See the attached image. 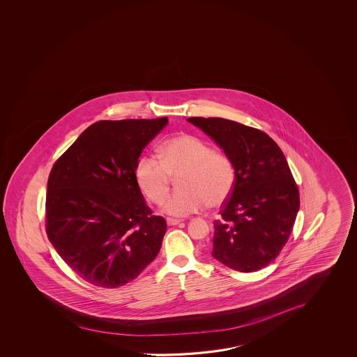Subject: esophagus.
Listing matches in <instances>:
<instances>
[{
  "label": "esophagus",
  "mask_w": 357,
  "mask_h": 357,
  "mask_svg": "<svg viewBox=\"0 0 357 357\" xmlns=\"http://www.w3.org/2000/svg\"><path fill=\"white\" fill-rule=\"evenodd\" d=\"M183 220L181 219H173V218H167V224L169 225V227H174V225H178V224H181Z\"/></svg>",
  "instance_id": "34e87169"
}]
</instances>
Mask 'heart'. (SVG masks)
Returning a JSON list of instances; mask_svg holds the SVG:
<instances>
[{"label":"heart","instance_id":"b5f03b06","mask_svg":"<svg viewBox=\"0 0 357 357\" xmlns=\"http://www.w3.org/2000/svg\"><path fill=\"white\" fill-rule=\"evenodd\" d=\"M178 176L179 189L164 200L162 211L181 218L222 206L233 192L235 167L228 154L190 135L170 137L159 146L158 159L143 157L135 167L137 184L154 204L168 193L172 176Z\"/></svg>","mask_w":357,"mask_h":357}]
</instances>
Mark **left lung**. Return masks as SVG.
Wrapping results in <instances>:
<instances>
[{
	"instance_id": "left-lung-1",
	"label": "left lung",
	"mask_w": 357,
	"mask_h": 357,
	"mask_svg": "<svg viewBox=\"0 0 357 357\" xmlns=\"http://www.w3.org/2000/svg\"><path fill=\"white\" fill-rule=\"evenodd\" d=\"M233 160V192L214 222L211 255L241 273L263 269L291 234L300 198L287 158L261 130L222 118H188Z\"/></svg>"
}]
</instances>
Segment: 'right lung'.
Masks as SVG:
<instances>
[{"label":"right lung","mask_w":357,"mask_h":357,"mask_svg":"<svg viewBox=\"0 0 357 357\" xmlns=\"http://www.w3.org/2000/svg\"><path fill=\"white\" fill-rule=\"evenodd\" d=\"M168 118L100 121L53 164L46 231L83 280L107 289L135 279L158 255L167 230L135 181L142 151Z\"/></svg>","instance_id":"right-lung-1"}]
</instances>
